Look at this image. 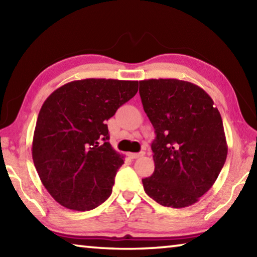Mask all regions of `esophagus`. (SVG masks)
Segmentation results:
<instances>
[{"label":"esophagus","mask_w":257,"mask_h":257,"mask_svg":"<svg viewBox=\"0 0 257 257\" xmlns=\"http://www.w3.org/2000/svg\"><path fill=\"white\" fill-rule=\"evenodd\" d=\"M145 154V152H141V153H128V156L130 159H138Z\"/></svg>","instance_id":"1"}]
</instances>
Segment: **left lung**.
<instances>
[{
  "instance_id": "obj_1",
  "label": "left lung",
  "mask_w": 257,
  "mask_h": 257,
  "mask_svg": "<svg viewBox=\"0 0 257 257\" xmlns=\"http://www.w3.org/2000/svg\"><path fill=\"white\" fill-rule=\"evenodd\" d=\"M139 95L156 135L154 172L142 180L146 194L163 206L193 205L227 159L220 112L205 90L185 80H142Z\"/></svg>"
}]
</instances>
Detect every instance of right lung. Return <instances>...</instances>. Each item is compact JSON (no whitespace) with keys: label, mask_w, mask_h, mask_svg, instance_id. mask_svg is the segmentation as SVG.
Masks as SVG:
<instances>
[{"label":"right lung","mask_w":257,"mask_h":257,"mask_svg":"<svg viewBox=\"0 0 257 257\" xmlns=\"http://www.w3.org/2000/svg\"><path fill=\"white\" fill-rule=\"evenodd\" d=\"M138 81L75 80L45 99L32 154L42 184L61 205L89 211L110 197L123 156L113 150L105 121L136 95Z\"/></svg>","instance_id":"add662e5"}]
</instances>
